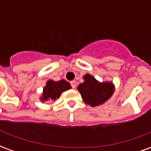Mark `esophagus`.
<instances>
[{
    "instance_id": "34e87169",
    "label": "esophagus",
    "mask_w": 151,
    "mask_h": 151,
    "mask_svg": "<svg viewBox=\"0 0 151 151\" xmlns=\"http://www.w3.org/2000/svg\"><path fill=\"white\" fill-rule=\"evenodd\" d=\"M71 86H72V88H73V89H75V88L76 87V81H72V82H71Z\"/></svg>"
}]
</instances>
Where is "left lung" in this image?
I'll return each instance as SVG.
<instances>
[{
  "mask_svg": "<svg viewBox=\"0 0 151 151\" xmlns=\"http://www.w3.org/2000/svg\"><path fill=\"white\" fill-rule=\"evenodd\" d=\"M84 83L78 86V90L86 104L96 106L104 103L114 93V86L111 82L99 83L91 75L83 76Z\"/></svg>",
  "mask_w": 151,
  "mask_h": 151,
  "instance_id": "obj_1",
  "label": "left lung"
}]
</instances>
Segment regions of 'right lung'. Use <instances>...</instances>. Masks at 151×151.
Returning a JSON list of instances; mask_svg holds the SVG:
<instances>
[{"label": "right lung", "mask_w": 151, "mask_h": 151, "mask_svg": "<svg viewBox=\"0 0 151 151\" xmlns=\"http://www.w3.org/2000/svg\"><path fill=\"white\" fill-rule=\"evenodd\" d=\"M69 89H71L70 83L64 79L58 82L48 80L43 89L42 97H41L40 99L42 103L45 101L55 100L57 98H59L62 93Z\"/></svg>", "instance_id": "add662e5"}]
</instances>
